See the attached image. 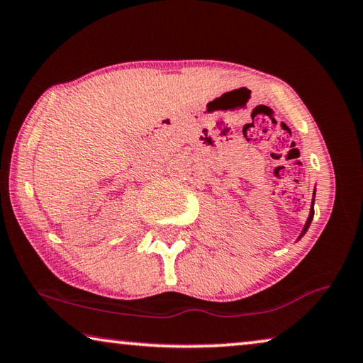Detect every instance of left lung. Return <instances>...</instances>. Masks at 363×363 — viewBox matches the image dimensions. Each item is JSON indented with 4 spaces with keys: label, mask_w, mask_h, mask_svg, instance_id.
Instances as JSON below:
<instances>
[{
    "label": "left lung",
    "mask_w": 363,
    "mask_h": 363,
    "mask_svg": "<svg viewBox=\"0 0 363 363\" xmlns=\"http://www.w3.org/2000/svg\"><path fill=\"white\" fill-rule=\"evenodd\" d=\"M315 197V195H313ZM312 220H313V202H312V208H310V215H308V220H307V223H306V226H303V231H302V234H301V238L303 234L307 233V229H308V226H310V223H312Z\"/></svg>",
    "instance_id": "obj_1"
}]
</instances>
